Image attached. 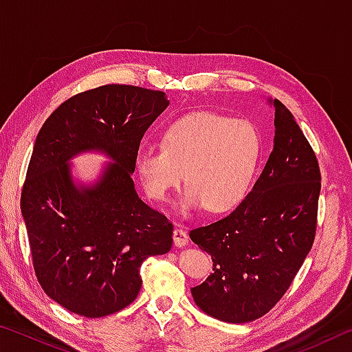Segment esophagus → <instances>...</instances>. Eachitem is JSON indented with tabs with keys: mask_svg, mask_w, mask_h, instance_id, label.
<instances>
[{
	"mask_svg": "<svg viewBox=\"0 0 352 352\" xmlns=\"http://www.w3.org/2000/svg\"><path fill=\"white\" fill-rule=\"evenodd\" d=\"M189 242V236L183 228L174 230V243L177 247H184Z\"/></svg>",
	"mask_w": 352,
	"mask_h": 352,
	"instance_id": "34e87169",
	"label": "esophagus"
}]
</instances>
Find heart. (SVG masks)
Wrapping results in <instances>:
<instances>
[{"instance_id":"1","label":"heart","mask_w":352,"mask_h":352,"mask_svg":"<svg viewBox=\"0 0 352 352\" xmlns=\"http://www.w3.org/2000/svg\"><path fill=\"white\" fill-rule=\"evenodd\" d=\"M261 138L247 121L211 111L190 113L163 135V146H141L135 168L148 197L166 200L184 182V208L220 212L245 197L259 160Z\"/></svg>"}]
</instances>
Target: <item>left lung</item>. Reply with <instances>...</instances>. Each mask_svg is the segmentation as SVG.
Here are the masks:
<instances>
[{"label": "left lung", "mask_w": 352, "mask_h": 352, "mask_svg": "<svg viewBox=\"0 0 352 352\" xmlns=\"http://www.w3.org/2000/svg\"><path fill=\"white\" fill-rule=\"evenodd\" d=\"M273 107L275 146L253 189L228 216L189 231L214 262L190 294L201 311L226 323H247L275 307L317 231V155L285 105L275 99Z\"/></svg>", "instance_id": "obj_1"}]
</instances>
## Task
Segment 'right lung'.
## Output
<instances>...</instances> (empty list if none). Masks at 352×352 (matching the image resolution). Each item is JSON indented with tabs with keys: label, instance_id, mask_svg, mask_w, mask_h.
I'll use <instances>...</instances> for the list:
<instances>
[{
	"label": "right lung",
	"instance_id": "1",
	"mask_svg": "<svg viewBox=\"0 0 352 352\" xmlns=\"http://www.w3.org/2000/svg\"><path fill=\"white\" fill-rule=\"evenodd\" d=\"M168 105L163 91L111 83L65 100L40 129L21 214L41 289L69 312L122 311L140 294L142 262L172 247L174 225L132 180L142 136ZM93 148L113 163L96 185L76 187L67 160Z\"/></svg>",
	"mask_w": 352,
	"mask_h": 352
}]
</instances>
